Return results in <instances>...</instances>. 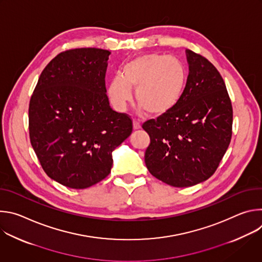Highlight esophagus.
Instances as JSON below:
<instances>
[{"instance_id":"esophagus-1","label":"esophagus","mask_w":262,"mask_h":262,"mask_svg":"<svg viewBox=\"0 0 262 262\" xmlns=\"http://www.w3.org/2000/svg\"><path fill=\"white\" fill-rule=\"evenodd\" d=\"M133 126H134V129H140L141 128V123L138 120H134L133 121Z\"/></svg>"}]
</instances>
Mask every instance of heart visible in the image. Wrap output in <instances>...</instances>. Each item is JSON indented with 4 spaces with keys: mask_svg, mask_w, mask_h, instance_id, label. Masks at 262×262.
<instances>
[{
    "mask_svg": "<svg viewBox=\"0 0 262 262\" xmlns=\"http://www.w3.org/2000/svg\"><path fill=\"white\" fill-rule=\"evenodd\" d=\"M188 83V70L174 58L160 54L138 56L122 67L121 76L108 82L107 95L117 110L123 111L133 100L132 89L140 111L160 117L179 103Z\"/></svg>",
    "mask_w": 262,
    "mask_h": 262,
    "instance_id": "1",
    "label": "heart"
}]
</instances>
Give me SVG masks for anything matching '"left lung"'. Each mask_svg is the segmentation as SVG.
Wrapping results in <instances>:
<instances>
[{
	"label": "left lung",
	"instance_id": "1",
	"mask_svg": "<svg viewBox=\"0 0 262 262\" xmlns=\"http://www.w3.org/2000/svg\"><path fill=\"white\" fill-rule=\"evenodd\" d=\"M185 54L189 76L179 103L142 125L150 137L145 151L148 171L175 188L208 179L232 136V104L220 72L201 55Z\"/></svg>",
	"mask_w": 262,
	"mask_h": 262
}]
</instances>
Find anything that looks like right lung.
Returning <instances> with one entry per match:
<instances>
[{
  "label": "right lung",
  "instance_id": "right-lung-1",
  "mask_svg": "<svg viewBox=\"0 0 262 262\" xmlns=\"http://www.w3.org/2000/svg\"><path fill=\"white\" fill-rule=\"evenodd\" d=\"M111 52L60 53L43 69L29 104V134L49 177L82 190L104 179L112 152L133 132L128 115L110 106L105 71Z\"/></svg>",
  "mask_w": 262,
  "mask_h": 262
}]
</instances>
